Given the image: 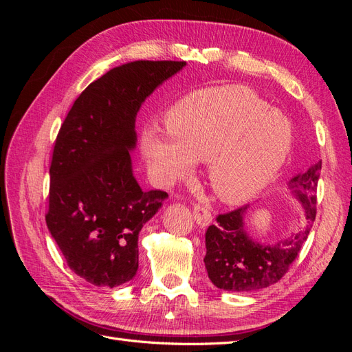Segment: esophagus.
<instances>
[{
    "mask_svg": "<svg viewBox=\"0 0 352 352\" xmlns=\"http://www.w3.org/2000/svg\"><path fill=\"white\" fill-rule=\"evenodd\" d=\"M194 219L198 223L199 226H208L212 216H211V211L206 207V206H201V204H194Z\"/></svg>",
    "mask_w": 352,
    "mask_h": 352,
    "instance_id": "esophagus-1",
    "label": "esophagus"
}]
</instances>
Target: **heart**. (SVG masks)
<instances>
[{
	"mask_svg": "<svg viewBox=\"0 0 352 352\" xmlns=\"http://www.w3.org/2000/svg\"><path fill=\"white\" fill-rule=\"evenodd\" d=\"M166 135L148 129L142 153L160 184L172 185L207 163L214 194L228 204L258 195L279 173L294 142L291 120L248 87L223 85L177 101Z\"/></svg>",
	"mask_w": 352,
	"mask_h": 352,
	"instance_id": "1",
	"label": "heart"
}]
</instances>
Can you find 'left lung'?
<instances>
[{
    "mask_svg": "<svg viewBox=\"0 0 352 352\" xmlns=\"http://www.w3.org/2000/svg\"><path fill=\"white\" fill-rule=\"evenodd\" d=\"M322 162L304 173L294 176L287 188L301 202L305 226L289 238L263 245L245 229L250 206H242L226 214H219L206 232L204 257L210 280L223 291L252 292L280 280L301 251L316 219L317 182Z\"/></svg>",
    "mask_w": 352,
    "mask_h": 352,
    "instance_id": "left-lung-1",
    "label": "left lung"
}]
</instances>
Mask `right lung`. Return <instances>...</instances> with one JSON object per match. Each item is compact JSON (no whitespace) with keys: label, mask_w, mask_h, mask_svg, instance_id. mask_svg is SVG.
Masks as SVG:
<instances>
[{"label":"right lung","mask_w":352,"mask_h":352,"mask_svg":"<svg viewBox=\"0 0 352 352\" xmlns=\"http://www.w3.org/2000/svg\"><path fill=\"white\" fill-rule=\"evenodd\" d=\"M185 66L140 60L114 67L79 95L60 127L45 220L72 272L95 286L135 278L138 236L167 198L144 192L133 176L136 114Z\"/></svg>","instance_id":"obj_1"}]
</instances>
